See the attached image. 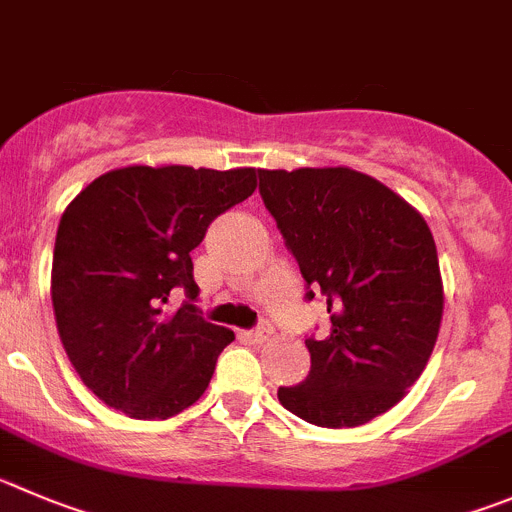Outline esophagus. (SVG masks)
<instances>
[{"instance_id":"esophagus-1","label":"esophagus","mask_w":512,"mask_h":512,"mask_svg":"<svg viewBox=\"0 0 512 512\" xmlns=\"http://www.w3.org/2000/svg\"><path fill=\"white\" fill-rule=\"evenodd\" d=\"M270 326H267V323H262V326H257V328H252V331H247L245 336L250 338V341H255V343H262V341H267V338H270Z\"/></svg>"}]
</instances>
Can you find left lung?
I'll return each instance as SVG.
<instances>
[{"mask_svg":"<svg viewBox=\"0 0 512 512\" xmlns=\"http://www.w3.org/2000/svg\"><path fill=\"white\" fill-rule=\"evenodd\" d=\"M257 174L305 298L315 289L331 313V336L305 338L308 379L280 386V404L315 427L371 422L404 399L437 343L444 293L432 232L389 186L346 166Z\"/></svg>","mask_w":512,"mask_h":512,"instance_id":"left-lung-1","label":"left lung"}]
</instances>
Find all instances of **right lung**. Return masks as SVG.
Segmentation results:
<instances>
[{
	"label": "right lung",
	"instance_id": "right-lung-1",
	"mask_svg": "<svg viewBox=\"0 0 512 512\" xmlns=\"http://www.w3.org/2000/svg\"><path fill=\"white\" fill-rule=\"evenodd\" d=\"M255 186V169L123 166L68 204L52 252V308L70 364L108 407L169 419L207 391L234 333L197 313L189 252ZM176 287L187 300L169 314Z\"/></svg>",
	"mask_w": 512,
	"mask_h": 512
}]
</instances>
